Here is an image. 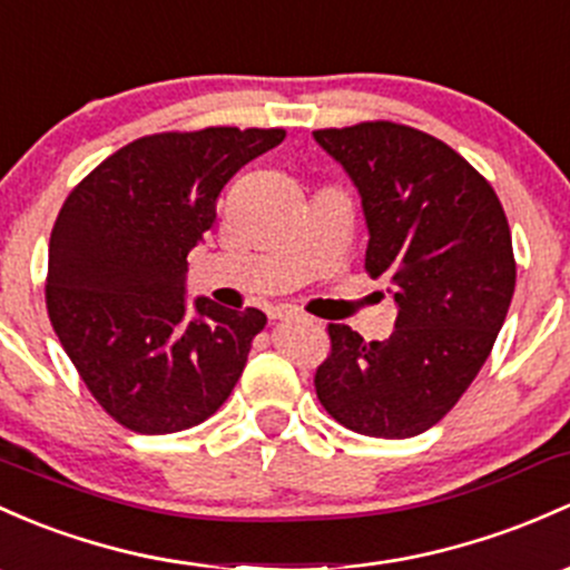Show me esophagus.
<instances>
[{"instance_id":"34e87169","label":"esophagus","mask_w":570,"mask_h":570,"mask_svg":"<svg viewBox=\"0 0 570 570\" xmlns=\"http://www.w3.org/2000/svg\"><path fill=\"white\" fill-rule=\"evenodd\" d=\"M272 317H274V321H307V317H304L302 312H296V309H274Z\"/></svg>"}]
</instances>
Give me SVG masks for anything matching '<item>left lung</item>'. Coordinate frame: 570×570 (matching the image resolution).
<instances>
[{
	"instance_id": "8db88e82",
	"label": "left lung",
	"mask_w": 570,
	"mask_h": 570,
	"mask_svg": "<svg viewBox=\"0 0 570 570\" xmlns=\"http://www.w3.org/2000/svg\"><path fill=\"white\" fill-rule=\"evenodd\" d=\"M312 138L358 189L366 272L396 304L383 342L328 326L317 400L358 434L413 438L456 405L503 328L517 285L505 212L473 165L413 127L364 121Z\"/></svg>"
}]
</instances>
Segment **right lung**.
<instances>
[{
    "instance_id": "right-lung-1",
    "label": "right lung",
    "mask_w": 570,
    "mask_h": 570,
    "mask_svg": "<svg viewBox=\"0 0 570 570\" xmlns=\"http://www.w3.org/2000/svg\"><path fill=\"white\" fill-rule=\"evenodd\" d=\"M285 130L138 138L70 193L48 244L46 304L87 389L127 430L181 432L230 396L266 315L187 298V253L242 165Z\"/></svg>"
}]
</instances>
